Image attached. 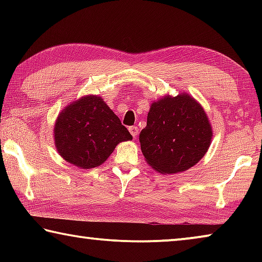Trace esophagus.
Returning <instances> with one entry per match:
<instances>
[{
  "label": "esophagus",
  "mask_w": 262,
  "mask_h": 262,
  "mask_svg": "<svg viewBox=\"0 0 262 262\" xmlns=\"http://www.w3.org/2000/svg\"><path fill=\"white\" fill-rule=\"evenodd\" d=\"M128 129H129V133L133 135V137H136L137 135H139V128H137L136 126H130Z\"/></svg>",
  "instance_id": "1"
}]
</instances>
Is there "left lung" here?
<instances>
[{"instance_id":"8db88e82","label":"left lung","mask_w":262,"mask_h":262,"mask_svg":"<svg viewBox=\"0 0 262 262\" xmlns=\"http://www.w3.org/2000/svg\"><path fill=\"white\" fill-rule=\"evenodd\" d=\"M211 123L201 104L188 94L164 96L150 105L140 133L145 162L162 174L187 171L207 154Z\"/></svg>"}]
</instances>
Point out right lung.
I'll list each match as a JSON object with an SVG mask.
<instances>
[{
    "label": "right lung",
    "mask_w": 262,
    "mask_h": 262,
    "mask_svg": "<svg viewBox=\"0 0 262 262\" xmlns=\"http://www.w3.org/2000/svg\"><path fill=\"white\" fill-rule=\"evenodd\" d=\"M130 140L120 119L96 95L83 96L66 106L54 125L57 152L84 170L101 165L119 143Z\"/></svg>",
    "instance_id": "right-lung-1"
}]
</instances>
